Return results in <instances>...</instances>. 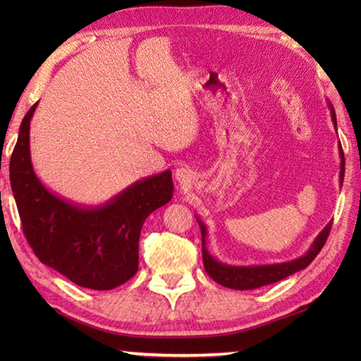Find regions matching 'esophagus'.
Here are the masks:
<instances>
[{"label":"esophagus","instance_id":"esophagus-1","mask_svg":"<svg viewBox=\"0 0 361 361\" xmlns=\"http://www.w3.org/2000/svg\"><path fill=\"white\" fill-rule=\"evenodd\" d=\"M175 180L180 183V185H188L191 181V170L188 167H178L175 170Z\"/></svg>","mask_w":361,"mask_h":361}]
</instances>
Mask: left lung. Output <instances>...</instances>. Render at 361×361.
Wrapping results in <instances>:
<instances>
[{"label":"left lung","mask_w":361,"mask_h":361,"mask_svg":"<svg viewBox=\"0 0 361 361\" xmlns=\"http://www.w3.org/2000/svg\"><path fill=\"white\" fill-rule=\"evenodd\" d=\"M329 108H331V118L336 126V114L333 105L329 103ZM339 154H341V185L344 181V170H345V159H344V151L341 148L339 143ZM197 223L200 226V232H202V258H204V267L205 272L215 280L216 283L228 286V288L232 290H255L259 288V286L264 285H271L276 283L279 280H283L291 274H295L301 269L307 267L310 262L315 259V256L320 253V250L325 245V242L329 235V231H331V224L333 221H329L323 231L317 235V239L314 240L312 247L309 248V252L302 255L301 258L293 259L288 262H280V264H266V266H229V264H223V262L216 261L215 258H212V255L207 252L205 247V235H207V229L205 224L200 221L197 218Z\"/></svg>","instance_id":"obj_1"}]
</instances>
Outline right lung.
I'll return each instance as SVG.
<instances>
[{
    "instance_id": "add662e5",
    "label": "right lung",
    "mask_w": 361,
    "mask_h": 361,
    "mask_svg": "<svg viewBox=\"0 0 361 361\" xmlns=\"http://www.w3.org/2000/svg\"><path fill=\"white\" fill-rule=\"evenodd\" d=\"M23 118L12 151L11 188L23 234L38 259L73 283L113 290L138 271V240L145 219L173 195L172 172L133 183L108 204L78 207L52 194L35 175L30 157V121Z\"/></svg>"
}]
</instances>
